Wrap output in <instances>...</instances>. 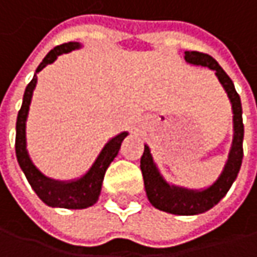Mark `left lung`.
Returning a JSON list of instances; mask_svg holds the SVG:
<instances>
[{
	"label": "left lung",
	"mask_w": 257,
	"mask_h": 257,
	"mask_svg": "<svg viewBox=\"0 0 257 257\" xmlns=\"http://www.w3.org/2000/svg\"><path fill=\"white\" fill-rule=\"evenodd\" d=\"M185 61L192 65L206 67L215 71L217 78L230 98L231 110H233V143L230 147L228 159L225 161L218 179L211 186L199 190L167 183L166 179L160 173L159 167L156 166L148 145H144L141 172H143L144 186L148 201L154 208L174 215H198L218 204L227 195L228 189L231 188L233 182L240 172L241 160H243L244 126H243V116H241L243 110H241L240 96L234 88L231 78L219 67L218 62L212 56L196 51L185 52Z\"/></svg>",
	"instance_id": "obj_1"
}]
</instances>
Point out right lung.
Returning a JSON list of instances; mask_svg holds the SVG:
<instances>
[{"label":"right lung","mask_w":257,"mask_h":257,"mask_svg":"<svg viewBox=\"0 0 257 257\" xmlns=\"http://www.w3.org/2000/svg\"><path fill=\"white\" fill-rule=\"evenodd\" d=\"M80 48H81V43L68 42V43L53 48L52 51L43 58V61L36 68L33 80L26 87L23 104H22V109L19 110L17 123H16V156H17V161L20 164V169L26 174L30 186L36 192V195L48 206H52V208L84 209V208H88V206L96 204L98 196H100V192H101V183L104 179V173H106L107 167L110 166V163L114 160V157L117 156L122 141L128 135V132H120L119 135L109 140L107 144L103 147V150L100 151L93 166L80 179L64 182V180H55L51 177H46L30 160V156L27 153V144H26V120H27V114H29V109H30L32 96H33L35 87L38 83L36 74L40 72L46 65L55 62V59L59 55L68 53L71 51L80 49Z\"/></svg>","instance_id":"add662e5"}]
</instances>
